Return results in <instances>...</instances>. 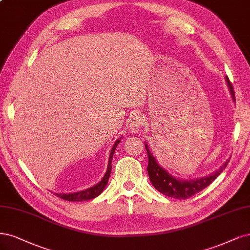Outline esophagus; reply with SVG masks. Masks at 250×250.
Here are the masks:
<instances>
[{
	"mask_svg": "<svg viewBox=\"0 0 250 250\" xmlns=\"http://www.w3.org/2000/svg\"><path fill=\"white\" fill-rule=\"evenodd\" d=\"M144 116L140 114H134L128 121V129L130 130L132 133L137 132V130L143 126L144 124Z\"/></svg>",
	"mask_w": 250,
	"mask_h": 250,
	"instance_id": "1",
	"label": "esophagus"
}]
</instances>
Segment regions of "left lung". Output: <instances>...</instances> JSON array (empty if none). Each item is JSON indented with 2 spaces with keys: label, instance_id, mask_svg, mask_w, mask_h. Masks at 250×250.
<instances>
[{
  "label": "left lung",
  "instance_id": "left-lung-1",
  "mask_svg": "<svg viewBox=\"0 0 250 250\" xmlns=\"http://www.w3.org/2000/svg\"><path fill=\"white\" fill-rule=\"evenodd\" d=\"M226 81L229 88L231 97H233L235 101V92L233 84L230 83L229 77H226ZM145 147L146 150H147L149 158V165L147 169L151 183L162 194L169 197H174V199L177 200H186L202 191L203 189L209 186L213 181L221 174V171L227 167L229 161V159L227 160L217 170H215L214 173L209 174L206 177L193 180H181L171 176L168 171H167L165 168L158 165L156 158L153 156V154L150 152L148 148V145L146 143Z\"/></svg>",
  "mask_w": 250,
  "mask_h": 250
}]
</instances>
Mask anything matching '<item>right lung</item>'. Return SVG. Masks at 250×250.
I'll use <instances>...</instances> for the list:
<instances>
[{
  "label": "right lung",
  "instance_id": "right-lung-1",
  "mask_svg": "<svg viewBox=\"0 0 250 250\" xmlns=\"http://www.w3.org/2000/svg\"><path fill=\"white\" fill-rule=\"evenodd\" d=\"M120 140H121V137H120V139L113 146V148H111L106 173L104 174V176H103V178L101 179L100 182H98L96 185H94V186H92L88 189H84V190L72 192V193H56V195L59 196L60 199H63V200L68 201V202H83V201H88V200L95 199L96 196H98L103 190H104L105 186L107 185L108 179H109V176H110V171H111V160H113V156H114V153H115L117 146L119 145L120 142H121Z\"/></svg>",
  "mask_w": 250,
  "mask_h": 250
}]
</instances>
